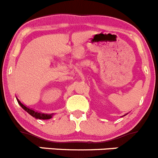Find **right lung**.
I'll return each mask as SVG.
<instances>
[{"label":"right lung","instance_id":"obj_1","mask_svg":"<svg viewBox=\"0 0 158 158\" xmlns=\"http://www.w3.org/2000/svg\"><path fill=\"white\" fill-rule=\"evenodd\" d=\"M17 102H18L19 105H20V106H21V107L23 108V109H24L27 112L29 113L30 115L33 116V117H34L35 118L46 120V119H50L51 118H52V116L53 115L52 114H44V113H40V112H38V111H35L34 110L29 109L28 107L25 106L24 105L22 104V103L20 102V100H19L17 98Z\"/></svg>","mask_w":158,"mask_h":158}]
</instances>
